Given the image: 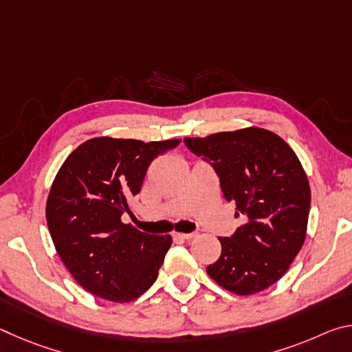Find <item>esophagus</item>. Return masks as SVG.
I'll use <instances>...</instances> for the list:
<instances>
[{
    "label": "esophagus",
    "instance_id": "esophagus-1",
    "mask_svg": "<svg viewBox=\"0 0 352 352\" xmlns=\"http://www.w3.org/2000/svg\"><path fill=\"white\" fill-rule=\"evenodd\" d=\"M172 236H174L175 239H183V241H190V239H194V237H195L194 233H178V231H174Z\"/></svg>",
    "mask_w": 352,
    "mask_h": 352
}]
</instances>
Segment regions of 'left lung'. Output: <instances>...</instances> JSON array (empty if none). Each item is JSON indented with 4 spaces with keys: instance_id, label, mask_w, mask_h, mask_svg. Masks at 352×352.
Listing matches in <instances>:
<instances>
[{
    "instance_id": "obj_1",
    "label": "left lung",
    "mask_w": 352,
    "mask_h": 352,
    "mask_svg": "<svg viewBox=\"0 0 352 352\" xmlns=\"http://www.w3.org/2000/svg\"><path fill=\"white\" fill-rule=\"evenodd\" d=\"M190 152L210 160L225 199L243 223L219 237L222 253L206 273L236 295H253L284 276L306 239L311 186L281 136L261 127L184 138Z\"/></svg>"
}]
</instances>
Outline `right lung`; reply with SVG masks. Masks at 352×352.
Masks as SVG:
<instances>
[{
    "label": "right lung",
    "mask_w": 352,
    "mask_h": 352,
    "mask_svg": "<svg viewBox=\"0 0 352 352\" xmlns=\"http://www.w3.org/2000/svg\"><path fill=\"white\" fill-rule=\"evenodd\" d=\"M180 142L96 136L60 166L46 200V222L56 252L87 292L129 302L158 278L172 237L142 233L121 216L130 212L153 160Z\"/></svg>",
    "instance_id": "obj_1"
}]
</instances>
